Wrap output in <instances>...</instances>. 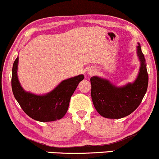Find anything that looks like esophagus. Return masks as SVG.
Listing matches in <instances>:
<instances>
[{
	"label": "esophagus",
	"instance_id": "obj_1",
	"mask_svg": "<svg viewBox=\"0 0 159 159\" xmlns=\"http://www.w3.org/2000/svg\"><path fill=\"white\" fill-rule=\"evenodd\" d=\"M88 73H89V74H90V75H92V74H93V72H88Z\"/></svg>",
	"mask_w": 159,
	"mask_h": 159
}]
</instances>
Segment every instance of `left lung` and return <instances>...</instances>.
<instances>
[{
	"label": "left lung",
	"instance_id": "obj_1",
	"mask_svg": "<svg viewBox=\"0 0 159 159\" xmlns=\"http://www.w3.org/2000/svg\"><path fill=\"white\" fill-rule=\"evenodd\" d=\"M138 55L141 64L138 78L133 84L116 87L107 80L96 76L90 78L93 103L98 114L104 117H125L135 111L142 102L147 90L149 76L140 44L138 46Z\"/></svg>",
	"mask_w": 159,
	"mask_h": 159
}]
</instances>
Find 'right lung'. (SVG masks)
Instances as JSON below:
<instances>
[{
  "mask_svg": "<svg viewBox=\"0 0 159 159\" xmlns=\"http://www.w3.org/2000/svg\"><path fill=\"white\" fill-rule=\"evenodd\" d=\"M19 57L14 61L12 73V90L22 110L32 119L39 122H51L64 116L68 110L71 96L77 88L83 75L64 80L54 90L44 96L25 92L17 77Z\"/></svg>",
  "mask_w": 159,
  "mask_h": 159,
  "instance_id": "obj_1",
  "label": "right lung"
}]
</instances>
